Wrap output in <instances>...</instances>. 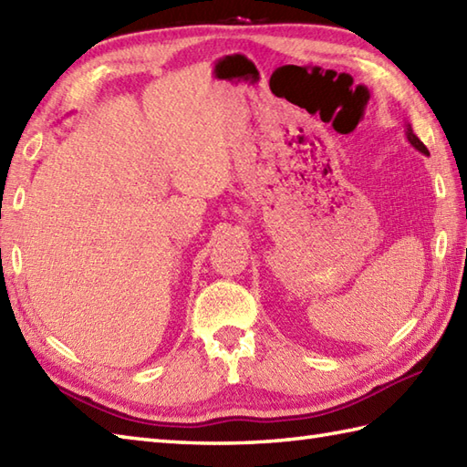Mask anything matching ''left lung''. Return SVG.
Returning <instances> with one entry per match:
<instances>
[{"mask_svg":"<svg viewBox=\"0 0 467 467\" xmlns=\"http://www.w3.org/2000/svg\"><path fill=\"white\" fill-rule=\"evenodd\" d=\"M405 136H408V140H410V144L413 146V148H418L420 152H423V154H430L428 152V148H425V144L420 140L418 136L413 134V128H411V124H405Z\"/></svg>","mask_w":467,"mask_h":467,"instance_id":"left-lung-1","label":"left lung"}]
</instances>
